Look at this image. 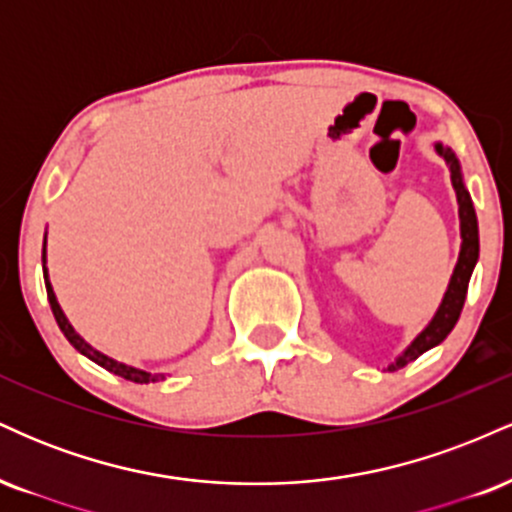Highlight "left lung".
<instances>
[{"instance_id":"8db88e82","label":"left lung","mask_w":512,"mask_h":512,"mask_svg":"<svg viewBox=\"0 0 512 512\" xmlns=\"http://www.w3.org/2000/svg\"><path fill=\"white\" fill-rule=\"evenodd\" d=\"M433 151L448 163L450 168V178H452V187H455V195H457V214H460V257H457L455 269H452L450 276V284L445 289L443 301H440L436 315L431 317V322L411 339V344L407 349L399 354L395 361L387 366V370H399L404 368L407 363L416 361L421 354H426L428 349L438 346L443 342L445 337L452 332V327L457 325L462 313V305L464 298H467V286L469 279H472L474 267H477L479 260V223H477V211H474L472 197H469L467 185H464L462 178V166L457 161L455 151L450 146H443L440 142L433 144Z\"/></svg>"}]
</instances>
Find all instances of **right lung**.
<instances>
[{
  "label": "right lung",
  "instance_id": "add662e5",
  "mask_svg": "<svg viewBox=\"0 0 512 512\" xmlns=\"http://www.w3.org/2000/svg\"><path fill=\"white\" fill-rule=\"evenodd\" d=\"M45 243H48V233H45V240H43V276H45V289H48V301H50L52 315H55L57 325H60V330L64 332V337L69 339V344H72L74 349L79 351V354H84L86 358H91L93 363H98V366H103L105 370H110V373L120 375V378L132 380V383H142V385H144V383H158V380H166V375H163V373H149V370L127 366V363H120V361H115V358L105 356L103 351L93 349V346L88 344L86 339L81 337V334L74 330L72 322L67 320V315H64V310L60 308V303H57L55 291H52L48 267H45V262H48V257H45Z\"/></svg>",
  "mask_w": 512,
  "mask_h": 512
}]
</instances>
